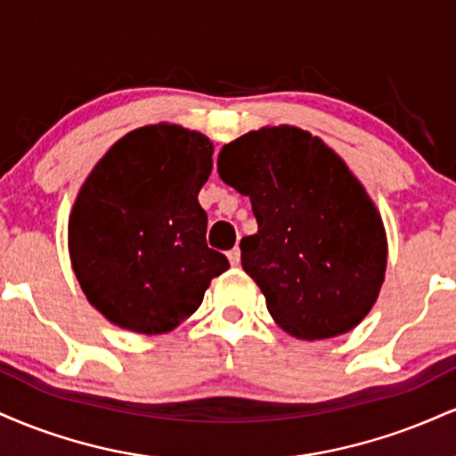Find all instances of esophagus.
<instances>
[{
    "instance_id": "34e87169",
    "label": "esophagus",
    "mask_w": 456,
    "mask_h": 456,
    "mask_svg": "<svg viewBox=\"0 0 456 456\" xmlns=\"http://www.w3.org/2000/svg\"><path fill=\"white\" fill-rule=\"evenodd\" d=\"M227 257H229V264H232V265H240V248H238V246L229 250Z\"/></svg>"
}]
</instances>
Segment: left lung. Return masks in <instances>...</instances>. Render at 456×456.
Listing matches in <instances>:
<instances>
[{
  "label": "left lung",
  "mask_w": 456,
  "mask_h": 456,
  "mask_svg": "<svg viewBox=\"0 0 456 456\" xmlns=\"http://www.w3.org/2000/svg\"><path fill=\"white\" fill-rule=\"evenodd\" d=\"M218 175L250 199L257 233L242 268L272 319L296 338L349 332L378 300L388 240L373 199L345 160L308 130H250L218 154Z\"/></svg>",
  "instance_id": "1"
}]
</instances>
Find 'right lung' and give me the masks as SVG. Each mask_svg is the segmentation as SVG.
<instances>
[{
    "mask_svg": "<svg viewBox=\"0 0 456 456\" xmlns=\"http://www.w3.org/2000/svg\"><path fill=\"white\" fill-rule=\"evenodd\" d=\"M214 145L177 124H151L115 141L86 177L68 218V253L87 302L139 334L175 330L229 268L208 248L199 191Z\"/></svg>",
    "mask_w": 456,
    "mask_h": 456,
    "instance_id": "obj_1",
    "label": "right lung"
}]
</instances>
